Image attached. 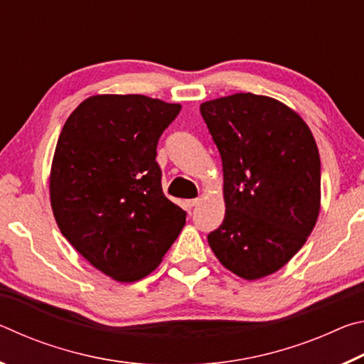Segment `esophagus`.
Returning <instances> with one entry per match:
<instances>
[{"label":"esophagus","mask_w":364,"mask_h":364,"mask_svg":"<svg viewBox=\"0 0 364 364\" xmlns=\"http://www.w3.org/2000/svg\"><path fill=\"white\" fill-rule=\"evenodd\" d=\"M199 197H196V199H188V200H184V205H186V208H193V207H196L197 204H199Z\"/></svg>","instance_id":"obj_1"}]
</instances>
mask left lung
Wrapping results in <instances>:
<instances>
[{"label": "left lung", "mask_w": 364, "mask_h": 364, "mask_svg": "<svg viewBox=\"0 0 364 364\" xmlns=\"http://www.w3.org/2000/svg\"><path fill=\"white\" fill-rule=\"evenodd\" d=\"M223 162L226 213L208 244L244 279L291 260L315 228L321 162L300 117L273 97L237 93L200 106Z\"/></svg>", "instance_id": "8db88e82"}]
</instances>
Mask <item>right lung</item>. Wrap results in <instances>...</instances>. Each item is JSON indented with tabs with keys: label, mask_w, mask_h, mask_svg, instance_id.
I'll return each mask as SVG.
<instances>
[{
	"label": "right lung",
	"mask_w": 364,
	"mask_h": 364,
	"mask_svg": "<svg viewBox=\"0 0 364 364\" xmlns=\"http://www.w3.org/2000/svg\"><path fill=\"white\" fill-rule=\"evenodd\" d=\"M180 104L101 95L67 119L53 159L51 207L64 237L120 282L157 268L186 223L165 197L157 143Z\"/></svg>",
	"instance_id": "add662e5"
}]
</instances>
